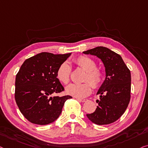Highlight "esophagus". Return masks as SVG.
<instances>
[{
	"instance_id": "34e87169",
	"label": "esophagus",
	"mask_w": 148,
	"mask_h": 148,
	"mask_svg": "<svg viewBox=\"0 0 148 148\" xmlns=\"http://www.w3.org/2000/svg\"><path fill=\"white\" fill-rule=\"evenodd\" d=\"M76 99H77V100H78L80 101V102H86V101H87V99H84V98H77Z\"/></svg>"
}]
</instances>
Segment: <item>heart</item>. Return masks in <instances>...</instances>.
Returning <instances> with one entry per match:
<instances>
[{
  "instance_id": "b5f03b06",
  "label": "heart",
  "mask_w": 148,
  "mask_h": 148,
  "mask_svg": "<svg viewBox=\"0 0 148 148\" xmlns=\"http://www.w3.org/2000/svg\"><path fill=\"white\" fill-rule=\"evenodd\" d=\"M75 64L85 70L86 74L82 84H72L66 88V93L78 98H82L91 93V86L94 89L100 88L103 81V72L96 67L93 59L86 56H80L74 60ZM71 67L66 62L59 66L56 71V78L63 84H68L70 80Z\"/></svg>"
}]
</instances>
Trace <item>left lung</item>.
Segmentation results:
<instances>
[{
    "instance_id": "left-lung-1",
    "label": "left lung",
    "mask_w": 148,
    "mask_h": 148,
    "mask_svg": "<svg viewBox=\"0 0 148 148\" xmlns=\"http://www.w3.org/2000/svg\"><path fill=\"white\" fill-rule=\"evenodd\" d=\"M85 54L96 56L105 66L106 78L97 94L100 100L95 112L86 114L96 124H110L118 120L124 113L130 100L131 73L120 55L109 48L98 46Z\"/></svg>"
}]
</instances>
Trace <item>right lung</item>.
I'll return each mask as SVG.
<instances>
[{
  "instance_id": "add662e5",
  "label": "right lung",
  "mask_w": 148,
  "mask_h": 148,
  "mask_svg": "<svg viewBox=\"0 0 148 148\" xmlns=\"http://www.w3.org/2000/svg\"><path fill=\"white\" fill-rule=\"evenodd\" d=\"M71 53L41 52L26 59L15 80V100L27 120L38 125L52 123L60 115L70 96H52L64 88L56 78V71Z\"/></svg>"
}]
</instances>
